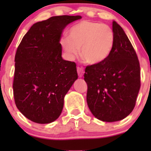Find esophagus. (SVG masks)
I'll list each match as a JSON object with an SVG mask.
<instances>
[{"label": "esophagus", "instance_id": "obj_1", "mask_svg": "<svg viewBox=\"0 0 151 151\" xmlns=\"http://www.w3.org/2000/svg\"><path fill=\"white\" fill-rule=\"evenodd\" d=\"M77 74H78L79 77H83V74H84V69H83V68H81V67H77Z\"/></svg>", "mask_w": 151, "mask_h": 151}]
</instances>
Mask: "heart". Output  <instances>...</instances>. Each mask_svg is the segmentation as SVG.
Listing matches in <instances>:
<instances>
[{"mask_svg":"<svg viewBox=\"0 0 151 151\" xmlns=\"http://www.w3.org/2000/svg\"><path fill=\"white\" fill-rule=\"evenodd\" d=\"M68 37L60 41L69 58H74L81 47V55L92 64L101 63L109 56L113 48L115 36L112 28L106 24L84 20L72 26Z\"/></svg>","mask_w":151,"mask_h":151,"instance_id":"obj_1","label":"heart"}]
</instances>
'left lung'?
<instances>
[{"label": "left lung", "mask_w": 151, "mask_h": 151, "mask_svg": "<svg viewBox=\"0 0 151 151\" xmlns=\"http://www.w3.org/2000/svg\"><path fill=\"white\" fill-rule=\"evenodd\" d=\"M113 48L101 63L87 66V103L93 115L105 122L121 121L134 108L140 88L137 55L123 28L113 21Z\"/></svg>", "instance_id": "left-lung-1"}]
</instances>
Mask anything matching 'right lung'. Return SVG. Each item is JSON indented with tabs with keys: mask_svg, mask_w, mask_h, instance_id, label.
I'll list each match as a JSON object with an SVG mask.
<instances>
[{
	"mask_svg": "<svg viewBox=\"0 0 151 151\" xmlns=\"http://www.w3.org/2000/svg\"><path fill=\"white\" fill-rule=\"evenodd\" d=\"M81 16L52 17L35 23L23 36L15 55V104L31 121L50 123L62 112L64 96L77 79L74 62L62 58L63 30Z\"/></svg>",
	"mask_w": 151,
	"mask_h": 151,
	"instance_id": "right-lung-1",
	"label": "right lung"
}]
</instances>
